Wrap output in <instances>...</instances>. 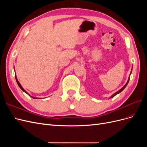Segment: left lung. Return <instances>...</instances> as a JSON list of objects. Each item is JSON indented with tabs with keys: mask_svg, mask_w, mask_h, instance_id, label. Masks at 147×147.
<instances>
[{
	"mask_svg": "<svg viewBox=\"0 0 147 147\" xmlns=\"http://www.w3.org/2000/svg\"><path fill=\"white\" fill-rule=\"evenodd\" d=\"M131 72H132V70H131ZM129 78H128V80H127V83H126V84H125V85H124V86H123V88H122L121 89H120V90H119V91H118L117 92H115V94H113V95H112V96H111V97H110V98H112V97H113L114 96H116L117 94H119V93H120V92H121V91H123V90H124V89L126 88V86H127V84H128V83H129Z\"/></svg>",
	"mask_w": 147,
	"mask_h": 147,
	"instance_id": "8db88e82",
	"label": "left lung"
}]
</instances>
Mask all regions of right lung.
Wrapping results in <instances>:
<instances>
[{"label": "right lung", "mask_w": 147, "mask_h": 147, "mask_svg": "<svg viewBox=\"0 0 147 147\" xmlns=\"http://www.w3.org/2000/svg\"><path fill=\"white\" fill-rule=\"evenodd\" d=\"M15 78H16V82H17V83H18V86H20V88L21 89V90H23L24 92H25L26 93V94H28L30 97H32V98L33 99H39V98H37V97H32V96H30L29 94H28V93L27 92H26L24 90V89H23V87H22V86L21 85V84L20 83V82H18V79H17V78H16V75H15Z\"/></svg>", "instance_id": "1"}]
</instances>
